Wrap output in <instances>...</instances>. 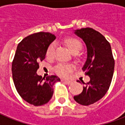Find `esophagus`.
Segmentation results:
<instances>
[{"label": "esophagus", "mask_w": 125, "mask_h": 125, "mask_svg": "<svg viewBox=\"0 0 125 125\" xmlns=\"http://www.w3.org/2000/svg\"><path fill=\"white\" fill-rule=\"evenodd\" d=\"M63 81H64V82H65L66 83L68 84V85H69V84H71L72 83H73V81L66 80V79H63Z\"/></svg>", "instance_id": "esophagus-1"}]
</instances>
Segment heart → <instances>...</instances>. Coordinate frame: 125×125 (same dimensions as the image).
<instances>
[{
  "label": "heart",
  "mask_w": 125,
  "mask_h": 125,
  "mask_svg": "<svg viewBox=\"0 0 125 125\" xmlns=\"http://www.w3.org/2000/svg\"><path fill=\"white\" fill-rule=\"evenodd\" d=\"M63 43L73 54H77V52H79L81 50L83 46L81 42L78 38H74V37L66 38L63 40ZM54 54H55V45L54 44H51L46 49V55L48 58L51 59L54 57ZM73 68V67L71 65L60 63L55 68V71L56 73L60 76H67L72 71Z\"/></svg>",
  "instance_id": "heart-1"
}]
</instances>
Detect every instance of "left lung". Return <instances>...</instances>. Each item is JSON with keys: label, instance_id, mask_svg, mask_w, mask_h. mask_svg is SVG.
<instances>
[{"label": "left lung", "instance_id": "1", "mask_svg": "<svg viewBox=\"0 0 125 125\" xmlns=\"http://www.w3.org/2000/svg\"><path fill=\"white\" fill-rule=\"evenodd\" d=\"M87 47V59L82 70L90 81L84 83L83 92L74 96V101L82 105H89L99 101L107 93L112 82L114 59L109 42L99 32L92 28L74 31ZM79 82V81H78Z\"/></svg>", "mask_w": 125, "mask_h": 125}]
</instances>
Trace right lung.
I'll return each mask as SVG.
<instances>
[{
	"label": "right lung",
	"mask_w": 125,
	"mask_h": 125,
	"mask_svg": "<svg viewBox=\"0 0 125 125\" xmlns=\"http://www.w3.org/2000/svg\"><path fill=\"white\" fill-rule=\"evenodd\" d=\"M55 38L53 34L39 32L24 38L17 46L11 67L13 83L20 96L34 106L47 103L53 94V85L60 81L56 75L45 79L36 73Z\"/></svg>",
	"instance_id": "obj_1"
}]
</instances>
